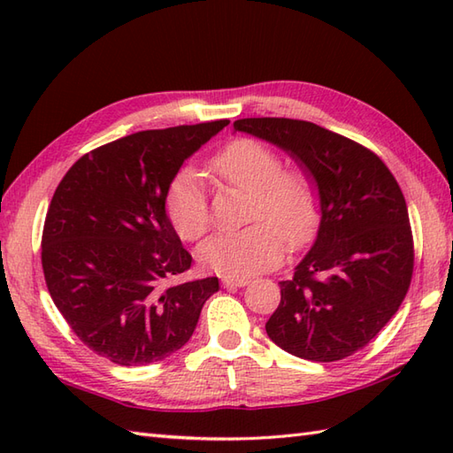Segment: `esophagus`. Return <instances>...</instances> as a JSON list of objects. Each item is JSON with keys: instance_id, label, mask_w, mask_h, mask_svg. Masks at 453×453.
Wrapping results in <instances>:
<instances>
[{"instance_id": "1", "label": "esophagus", "mask_w": 453, "mask_h": 453, "mask_svg": "<svg viewBox=\"0 0 453 453\" xmlns=\"http://www.w3.org/2000/svg\"><path fill=\"white\" fill-rule=\"evenodd\" d=\"M221 284H224V288H229V290H234V288L247 286L249 280H245V278H224V280H221Z\"/></svg>"}]
</instances>
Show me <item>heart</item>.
Masks as SVG:
<instances>
[{
	"mask_svg": "<svg viewBox=\"0 0 453 453\" xmlns=\"http://www.w3.org/2000/svg\"><path fill=\"white\" fill-rule=\"evenodd\" d=\"M210 177L251 195L249 219L257 224L218 234L198 249V261L226 278H249L276 266L292 247L307 243L319 224V195L303 171H284L282 157L266 143L239 138L206 163ZM165 211L179 237L196 242L210 227L204 180L180 169L165 192Z\"/></svg>",
	"mask_w": 453,
	"mask_h": 453,
	"instance_id": "heart-1",
	"label": "heart"
}]
</instances>
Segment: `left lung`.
Segmentation results:
<instances>
[{"mask_svg": "<svg viewBox=\"0 0 453 453\" xmlns=\"http://www.w3.org/2000/svg\"><path fill=\"white\" fill-rule=\"evenodd\" d=\"M235 132L284 150L319 192L317 239L292 280L266 334L282 350L334 362L364 349L407 296L415 249L405 196L368 148L313 122L242 119Z\"/></svg>", "mask_w": 453, "mask_h": 453, "instance_id": "left-lung-1", "label": "left lung"}]
</instances>
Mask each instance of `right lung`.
<instances>
[{
    "instance_id": "obj_1",
    "label": "right lung",
    "mask_w": 453,
    "mask_h": 453,
    "mask_svg": "<svg viewBox=\"0 0 453 453\" xmlns=\"http://www.w3.org/2000/svg\"><path fill=\"white\" fill-rule=\"evenodd\" d=\"M229 120L143 130L85 153L58 185L42 232L44 280L78 339L119 365L185 346L216 276L165 286L190 268L165 211L185 159Z\"/></svg>"
}]
</instances>
